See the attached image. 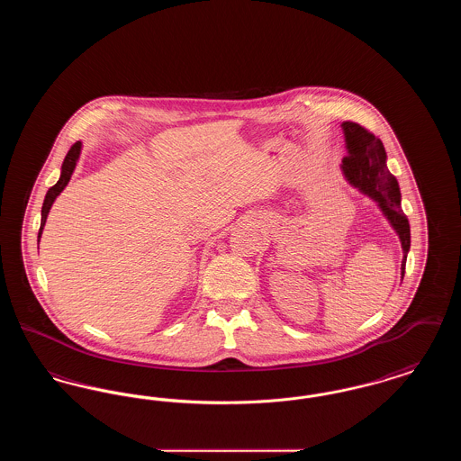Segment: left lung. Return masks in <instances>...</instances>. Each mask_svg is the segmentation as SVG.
Masks as SVG:
<instances>
[{
    "label": "left lung",
    "instance_id": "left-lung-1",
    "mask_svg": "<svg viewBox=\"0 0 461 461\" xmlns=\"http://www.w3.org/2000/svg\"><path fill=\"white\" fill-rule=\"evenodd\" d=\"M348 155L342 160V171L351 185L372 197L385 218L393 224L402 247L401 275L404 276L406 256L410 250V222L401 209V192L394 176L387 169V154L380 138L357 122H342Z\"/></svg>",
    "mask_w": 461,
    "mask_h": 461
}]
</instances>
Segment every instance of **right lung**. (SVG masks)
<instances>
[{"instance_id": "obj_1", "label": "right lung", "mask_w": 461, "mask_h": 461, "mask_svg": "<svg viewBox=\"0 0 461 461\" xmlns=\"http://www.w3.org/2000/svg\"><path fill=\"white\" fill-rule=\"evenodd\" d=\"M79 154H81V141H77V143H74V145L70 147V150L67 152L66 158H64V164H62V175H60V179L46 192L43 209H41V228H40V233H38V243H40L41 233H43V226L44 222H46V218H48V212H50V209H51L55 198L59 197V195L62 194V190L66 188L70 176L74 173V167H76V164H77Z\"/></svg>"}]
</instances>
